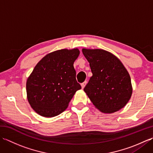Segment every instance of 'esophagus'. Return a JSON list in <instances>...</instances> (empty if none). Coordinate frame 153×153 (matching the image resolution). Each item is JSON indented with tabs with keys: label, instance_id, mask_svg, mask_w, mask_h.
<instances>
[{
	"label": "esophagus",
	"instance_id": "obj_1",
	"mask_svg": "<svg viewBox=\"0 0 153 153\" xmlns=\"http://www.w3.org/2000/svg\"><path fill=\"white\" fill-rule=\"evenodd\" d=\"M87 83V81H85V82H83L82 84H81V86H82V89H83L84 87H85V86L86 85Z\"/></svg>",
	"mask_w": 153,
	"mask_h": 153
}]
</instances>
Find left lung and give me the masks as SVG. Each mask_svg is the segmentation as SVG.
Returning <instances> with one entry per match:
<instances>
[{
  "instance_id": "left-lung-1",
  "label": "left lung",
  "mask_w": 153,
  "mask_h": 153,
  "mask_svg": "<svg viewBox=\"0 0 153 153\" xmlns=\"http://www.w3.org/2000/svg\"><path fill=\"white\" fill-rule=\"evenodd\" d=\"M93 76L84 91L97 109L113 113L123 108L132 94L128 71L118 58L102 49L83 48Z\"/></svg>"
}]
</instances>
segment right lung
I'll return each mask as SVG.
<instances>
[{"instance_id": "add662e5", "label": "right lung", "mask_w": 153, "mask_h": 153, "mask_svg": "<svg viewBox=\"0 0 153 153\" xmlns=\"http://www.w3.org/2000/svg\"><path fill=\"white\" fill-rule=\"evenodd\" d=\"M79 54L78 48L58 50L47 54L35 66L27 78L26 91L29 103L38 114L47 118L59 115L82 89L74 67Z\"/></svg>"}]
</instances>
